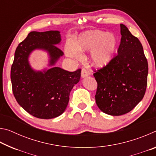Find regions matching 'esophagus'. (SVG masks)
Masks as SVG:
<instances>
[{"instance_id":"1","label":"esophagus","mask_w":156,"mask_h":156,"mask_svg":"<svg viewBox=\"0 0 156 156\" xmlns=\"http://www.w3.org/2000/svg\"><path fill=\"white\" fill-rule=\"evenodd\" d=\"M89 74H90L89 72H87V71H86L85 69H82V72H81V77H82V78L87 77L88 76H89Z\"/></svg>"}]
</instances>
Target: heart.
Masks as SVG:
<instances>
[{
    "label": "heart",
    "mask_w": 156,
    "mask_h": 156,
    "mask_svg": "<svg viewBox=\"0 0 156 156\" xmlns=\"http://www.w3.org/2000/svg\"><path fill=\"white\" fill-rule=\"evenodd\" d=\"M117 47L118 40L114 34L96 30L83 33L76 42L68 41L65 53L69 57L79 59L80 51H91V64L96 67L102 68L112 61Z\"/></svg>",
    "instance_id": "b5f03b06"
}]
</instances>
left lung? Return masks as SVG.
<instances>
[{"label":"left lung","mask_w":156,"mask_h":156,"mask_svg":"<svg viewBox=\"0 0 156 156\" xmlns=\"http://www.w3.org/2000/svg\"><path fill=\"white\" fill-rule=\"evenodd\" d=\"M120 34L117 56L94 73L98 83L97 106L111 115L133 109L143 98L147 84L148 62L141 43L123 24Z\"/></svg>","instance_id":"left-lung-1"}]
</instances>
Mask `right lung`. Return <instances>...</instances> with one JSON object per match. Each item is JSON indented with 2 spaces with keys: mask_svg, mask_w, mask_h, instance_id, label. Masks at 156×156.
<instances>
[{
  "mask_svg": "<svg viewBox=\"0 0 156 156\" xmlns=\"http://www.w3.org/2000/svg\"><path fill=\"white\" fill-rule=\"evenodd\" d=\"M60 31H31L16 49L11 68L12 91L18 103L26 112L41 119H51L67 108L70 92L80 81L81 69L69 72L56 67L63 52ZM36 50L46 52L48 68L36 70L31 67L29 57Z\"/></svg>",
  "mask_w": 156,
  "mask_h": 156,
  "instance_id": "add662e5",
  "label": "right lung"
}]
</instances>
